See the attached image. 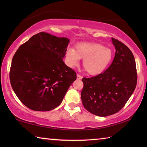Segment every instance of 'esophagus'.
Returning <instances> with one entry per match:
<instances>
[{"label": "esophagus", "instance_id": "34e87169", "mask_svg": "<svg viewBox=\"0 0 147 147\" xmlns=\"http://www.w3.org/2000/svg\"><path fill=\"white\" fill-rule=\"evenodd\" d=\"M77 79H78V80H80V79H82V76L81 75H80V74H77Z\"/></svg>", "mask_w": 147, "mask_h": 147}]
</instances>
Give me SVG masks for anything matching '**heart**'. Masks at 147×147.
<instances>
[{
  "label": "heart",
  "mask_w": 147,
  "mask_h": 147,
  "mask_svg": "<svg viewBox=\"0 0 147 147\" xmlns=\"http://www.w3.org/2000/svg\"><path fill=\"white\" fill-rule=\"evenodd\" d=\"M112 51L101 44L81 43L75 49H69L66 52L65 61L70 67L79 64L80 59H84L83 68L91 75H97L108 67L112 59Z\"/></svg>",
  "instance_id": "b5f03b06"
}]
</instances>
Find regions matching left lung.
<instances>
[{
	"label": "left lung",
	"mask_w": 147,
	"mask_h": 147,
	"mask_svg": "<svg viewBox=\"0 0 147 147\" xmlns=\"http://www.w3.org/2000/svg\"><path fill=\"white\" fill-rule=\"evenodd\" d=\"M115 48L113 60L106 70L82 78V104L94 115L106 117L117 113L130 98L137 85L136 64L132 53L120 41L111 38Z\"/></svg>",
	"instance_id": "8db88e82"
}]
</instances>
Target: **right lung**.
<instances>
[{"instance_id": "obj_1", "label": "right lung", "mask_w": 147, "mask_h": 147, "mask_svg": "<svg viewBox=\"0 0 147 147\" xmlns=\"http://www.w3.org/2000/svg\"><path fill=\"white\" fill-rule=\"evenodd\" d=\"M66 38L39 32L21 45L11 61L9 80L20 101L34 111L52 110L61 103L76 73L63 61Z\"/></svg>"}]
</instances>
